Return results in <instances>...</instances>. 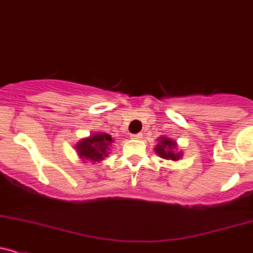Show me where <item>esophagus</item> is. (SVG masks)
<instances>
[{
	"mask_svg": "<svg viewBox=\"0 0 253 253\" xmlns=\"http://www.w3.org/2000/svg\"><path fill=\"white\" fill-rule=\"evenodd\" d=\"M131 138H132V139H140V138H142V134H140V133L131 134Z\"/></svg>",
	"mask_w": 253,
	"mask_h": 253,
	"instance_id": "1",
	"label": "esophagus"
}]
</instances>
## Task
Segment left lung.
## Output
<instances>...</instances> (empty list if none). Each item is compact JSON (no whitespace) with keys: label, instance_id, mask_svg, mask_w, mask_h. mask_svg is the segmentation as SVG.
<instances>
[{"label":"left lung","instance_id":"obj_1","mask_svg":"<svg viewBox=\"0 0 253 253\" xmlns=\"http://www.w3.org/2000/svg\"><path fill=\"white\" fill-rule=\"evenodd\" d=\"M175 148H177V144H175L174 140L166 137H161L160 139H159V143L156 144L155 151L158 155H160V158L167 159V160L177 161L178 159H180V156H182V153H180V151L175 153Z\"/></svg>","mask_w":253,"mask_h":253}]
</instances>
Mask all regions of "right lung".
<instances>
[{"label":"right lung","instance_id":"right-lung-1","mask_svg":"<svg viewBox=\"0 0 253 253\" xmlns=\"http://www.w3.org/2000/svg\"><path fill=\"white\" fill-rule=\"evenodd\" d=\"M113 138L108 133H94L76 144L80 158L89 162H99L109 155Z\"/></svg>","mask_w":253,"mask_h":253}]
</instances>
